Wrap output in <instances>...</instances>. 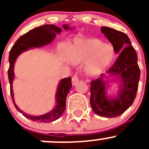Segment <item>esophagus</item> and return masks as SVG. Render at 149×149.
<instances>
[{
  "mask_svg": "<svg viewBox=\"0 0 149 149\" xmlns=\"http://www.w3.org/2000/svg\"><path fill=\"white\" fill-rule=\"evenodd\" d=\"M79 79L77 76V75L76 74L74 75V76L72 77V84H73V86L76 85V84L79 82Z\"/></svg>",
  "mask_w": 149,
  "mask_h": 149,
  "instance_id": "obj_1",
  "label": "esophagus"
}]
</instances>
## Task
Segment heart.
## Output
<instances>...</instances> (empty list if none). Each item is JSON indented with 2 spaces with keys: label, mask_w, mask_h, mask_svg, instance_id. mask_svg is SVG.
Masks as SVG:
<instances>
[{
  "label": "heart",
  "mask_w": 149,
  "mask_h": 149,
  "mask_svg": "<svg viewBox=\"0 0 149 149\" xmlns=\"http://www.w3.org/2000/svg\"><path fill=\"white\" fill-rule=\"evenodd\" d=\"M69 58L74 63L85 62L84 70L88 76H97L112 65L115 50L96 38H77L70 47Z\"/></svg>",
  "instance_id": "heart-1"
}]
</instances>
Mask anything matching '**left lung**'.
<instances>
[{
	"mask_svg": "<svg viewBox=\"0 0 149 149\" xmlns=\"http://www.w3.org/2000/svg\"><path fill=\"white\" fill-rule=\"evenodd\" d=\"M101 31L112 45L119 56L106 73L91 82L90 104L97 115L104 118H115L122 115L132 105L136 97L140 79L138 57L130 39L125 33L114 29L102 26ZM114 77L111 81L105 77ZM120 83L116 95L108 94L109 82Z\"/></svg>",
	"mask_w": 149,
	"mask_h": 149,
	"instance_id": "1",
	"label": "left lung"
}]
</instances>
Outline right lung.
I'll return each instance as SVG.
<instances>
[{
  "label": "right lung",
  "mask_w": 149,
  "mask_h": 149,
  "mask_svg": "<svg viewBox=\"0 0 149 149\" xmlns=\"http://www.w3.org/2000/svg\"><path fill=\"white\" fill-rule=\"evenodd\" d=\"M63 28L65 30L71 29V27L68 24H64ZM62 31V29L58 27L53 24H46L43 26H40L34 29L30 30L27 33L22 35L19 37L15 45L12 47L9 52V68L8 70V80H9L10 86V94H11L12 100H13V104L18 111L22 115H24L25 118L31 120L37 123H51L56 120H58L65 111L66 106V97L68 94L70 92V89L72 87L71 79L70 77L63 79L60 81L57 87V91L55 93V106L51 111L47 113L38 116H34V115H27L24 113L22 110H21L19 107L16 105L14 101V94L13 91V81L14 79V68L15 63L18 57L22 53V52L27 51L29 49L32 48L41 47L47 45H49L53 41L57 34H60Z\"/></svg>",
  "instance_id": "add662e5"
}]
</instances>
